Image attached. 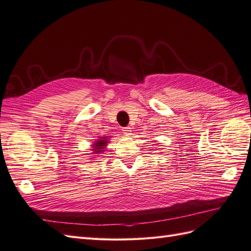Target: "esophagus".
<instances>
[{
	"mask_svg": "<svg viewBox=\"0 0 251 251\" xmlns=\"http://www.w3.org/2000/svg\"><path fill=\"white\" fill-rule=\"evenodd\" d=\"M122 131H123V133L125 134L126 137H130L131 136V128L129 126L124 127L123 129H122Z\"/></svg>",
	"mask_w": 251,
	"mask_h": 251,
	"instance_id": "obj_1",
	"label": "esophagus"
}]
</instances>
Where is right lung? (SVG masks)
Here are the masks:
<instances>
[{"label": "right lung", "mask_w": 251, "mask_h": 251, "mask_svg": "<svg viewBox=\"0 0 251 251\" xmlns=\"http://www.w3.org/2000/svg\"><path fill=\"white\" fill-rule=\"evenodd\" d=\"M110 136H105V137H100L96 141H94V143L92 144V149L91 151H93L92 153H95V155H100V152H104L107 144L109 143V139Z\"/></svg>", "instance_id": "add662e5"}]
</instances>
